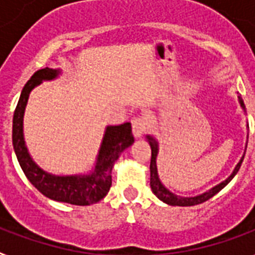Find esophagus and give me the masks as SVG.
<instances>
[{"mask_svg": "<svg viewBox=\"0 0 255 255\" xmlns=\"http://www.w3.org/2000/svg\"><path fill=\"white\" fill-rule=\"evenodd\" d=\"M131 129H133V134L135 138H140L141 135L145 134L146 129H148V124L144 117H135L131 120Z\"/></svg>", "mask_w": 255, "mask_h": 255, "instance_id": "1", "label": "esophagus"}]
</instances>
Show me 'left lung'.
Masks as SVG:
<instances>
[{
    "instance_id": "1",
    "label": "left lung",
    "mask_w": 255,
    "mask_h": 255,
    "mask_svg": "<svg viewBox=\"0 0 255 255\" xmlns=\"http://www.w3.org/2000/svg\"><path fill=\"white\" fill-rule=\"evenodd\" d=\"M239 103L242 106V109H245V103H243L242 98L239 96ZM148 141H149V145L150 149H152V156H150V189L153 191V194H155L157 198H160L161 201L166 202L168 205H178V206H191V205H197V204H202V202L208 201L209 198L215 196L216 193L222 190L223 187L227 186L230 181H231L234 176L237 175V172L241 168V164H242L243 161V156L241 161L238 163L237 167H235V170L232 172L231 175L227 178L226 181L222 182L220 185H217L213 189H211L209 191H206L201 196H197V197H179L175 196V194H172L171 191H168L166 187L163 186V183L159 179V176H157V167H156V156H157V142H156L152 137L148 135Z\"/></svg>"
}]
</instances>
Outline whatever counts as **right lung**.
Returning a JSON list of instances; mask_svg holds the SVG:
<instances>
[{
	"label": "right lung",
	"mask_w": 255,
	"mask_h": 255,
	"mask_svg": "<svg viewBox=\"0 0 255 255\" xmlns=\"http://www.w3.org/2000/svg\"><path fill=\"white\" fill-rule=\"evenodd\" d=\"M58 73L59 70L57 69H40L35 72L32 77L28 80V83L24 85L13 114V148L25 176L43 196L55 201L68 202L73 205L96 204L109 193L111 187V171L117 159L120 157L124 149L134 142L131 125L126 122L124 125L109 126L106 129L105 138L98 156V163L95 166L94 172L89 175L55 176L40 170L29 157L28 150L24 142V110L32 88L40 84L43 80H53L58 76Z\"/></svg>",
	"instance_id": "right-lung-1"
}]
</instances>
